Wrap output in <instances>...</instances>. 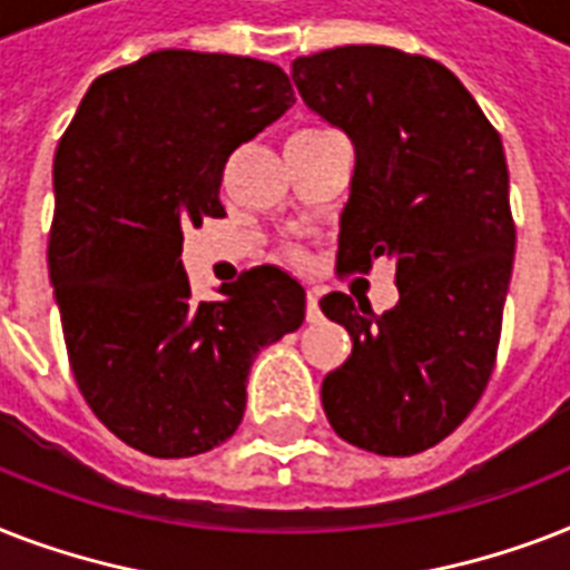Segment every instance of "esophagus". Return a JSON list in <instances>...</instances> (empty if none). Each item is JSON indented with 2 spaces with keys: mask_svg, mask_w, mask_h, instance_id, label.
<instances>
[{
  "mask_svg": "<svg viewBox=\"0 0 570 570\" xmlns=\"http://www.w3.org/2000/svg\"><path fill=\"white\" fill-rule=\"evenodd\" d=\"M322 320V311H320V293L311 289L307 293V322H320Z\"/></svg>",
  "mask_w": 570,
  "mask_h": 570,
  "instance_id": "1",
  "label": "esophagus"
}]
</instances>
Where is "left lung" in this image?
I'll return each mask as SVG.
<instances>
[{"label": "left lung", "mask_w": 570, "mask_h": 570, "mask_svg": "<svg viewBox=\"0 0 570 570\" xmlns=\"http://www.w3.org/2000/svg\"><path fill=\"white\" fill-rule=\"evenodd\" d=\"M316 115L355 145L337 272L396 266L399 302L328 293L352 355L322 381L331 429L375 455H416L476 407L494 373L514 263L500 132L441 61L393 47H337L293 61Z\"/></svg>", "instance_id": "obj_1"}]
</instances>
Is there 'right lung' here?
Masks as SVG:
<instances>
[{"instance_id":"obj_1","label":"right lung","mask_w":570,"mask_h":570,"mask_svg":"<svg viewBox=\"0 0 570 570\" xmlns=\"http://www.w3.org/2000/svg\"><path fill=\"white\" fill-rule=\"evenodd\" d=\"M295 102L277 65L159 49L94 79L58 141L49 227L67 357L115 438L154 459L224 443L245 414L254 357L302 328V284L242 272L195 302L183 230L222 218L224 165Z\"/></svg>"}]
</instances>
